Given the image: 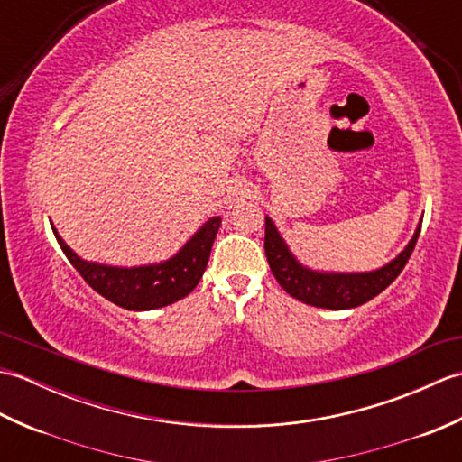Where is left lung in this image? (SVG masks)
Here are the masks:
<instances>
[{"mask_svg":"<svg viewBox=\"0 0 462 462\" xmlns=\"http://www.w3.org/2000/svg\"><path fill=\"white\" fill-rule=\"evenodd\" d=\"M420 232V224L411 238L407 248L399 256L389 262L387 266L375 272L363 273H328L303 268L301 263L291 256L286 242L282 240L276 226L266 216V238H263V248H266V258L273 278L278 280L280 286L286 290L291 298L316 308L328 310H349L357 308L361 303L373 300L385 290L389 283L403 272L405 263L409 262L411 254L415 250V244Z\"/></svg>","mask_w":462,"mask_h":462,"instance_id":"1","label":"left lung"}]
</instances>
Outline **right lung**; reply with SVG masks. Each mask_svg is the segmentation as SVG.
Returning a JSON list of instances; mask_svg holds the SVG:
<instances>
[{
	"label": "right lung",
	"mask_w": 462,
	"mask_h": 462,
	"mask_svg": "<svg viewBox=\"0 0 462 462\" xmlns=\"http://www.w3.org/2000/svg\"><path fill=\"white\" fill-rule=\"evenodd\" d=\"M220 222V216L210 218L184 244L176 256L162 263L141 268H113L103 266V263L85 262L67 246L53 226L51 228L67 260L73 263V268L81 273V278L97 293L113 301L115 306L133 311H144L164 308L169 303L179 301L199 286L206 263H208Z\"/></svg>",
	"instance_id": "1"
}]
</instances>
